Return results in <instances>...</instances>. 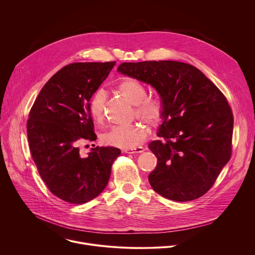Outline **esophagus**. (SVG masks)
Here are the masks:
<instances>
[{
    "label": "esophagus",
    "mask_w": 255,
    "mask_h": 255,
    "mask_svg": "<svg viewBox=\"0 0 255 255\" xmlns=\"http://www.w3.org/2000/svg\"><path fill=\"white\" fill-rule=\"evenodd\" d=\"M144 151V148L139 146V147H135V148H130V149H125L124 152L125 153H141Z\"/></svg>",
    "instance_id": "obj_1"
}]
</instances>
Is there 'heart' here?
<instances>
[{"instance_id": "1", "label": "heart", "mask_w": 255, "mask_h": 255, "mask_svg": "<svg viewBox=\"0 0 255 255\" xmlns=\"http://www.w3.org/2000/svg\"><path fill=\"white\" fill-rule=\"evenodd\" d=\"M118 93L129 103L134 105V116L156 127L165 118L166 107L160 97H147V90L141 83L133 79H125L117 86ZM107 95L104 90L96 91L90 99L89 110L91 117L97 123H101L105 117V105ZM149 129L143 123H133L123 126H115L103 134L104 143L122 149L137 147L145 141Z\"/></svg>"}]
</instances>
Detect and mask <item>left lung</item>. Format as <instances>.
<instances>
[{"instance_id": "left-lung-1", "label": "left lung", "mask_w": 255, "mask_h": 255, "mask_svg": "<svg viewBox=\"0 0 255 255\" xmlns=\"http://www.w3.org/2000/svg\"><path fill=\"white\" fill-rule=\"evenodd\" d=\"M118 70L152 86L166 114L149 149L148 179L160 196L188 202L204 196L232 154L233 113L226 97L197 67L179 61L123 62Z\"/></svg>"}]
</instances>
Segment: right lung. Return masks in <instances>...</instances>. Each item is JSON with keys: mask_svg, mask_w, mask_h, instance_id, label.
Wrapping results in <instances>:
<instances>
[{"mask_svg": "<svg viewBox=\"0 0 255 255\" xmlns=\"http://www.w3.org/2000/svg\"><path fill=\"white\" fill-rule=\"evenodd\" d=\"M75 62L58 70L36 98L27 121L31 156L48 190L70 204H85L106 188L111 167L121 151L95 147L83 157L82 140L97 135L89 103L115 65Z\"/></svg>", "mask_w": 255, "mask_h": 255, "instance_id": "1", "label": "right lung"}]
</instances>
